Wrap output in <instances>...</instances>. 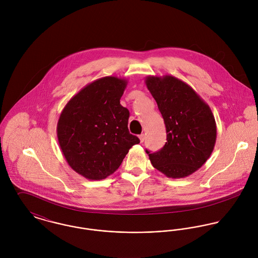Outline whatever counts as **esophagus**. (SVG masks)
Instances as JSON below:
<instances>
[{
    "label": "esophagus",
    "instance_id": "esophagus-1",
    "mask_svg": "<svg viewBox=\"0 0 258 258\" xmlns=\"http://www.w3.org/2000/svg\"><path fill=\"white\" fill-rule=\"evenodd\" d=\"M139 139H140V142H141V143L144 142V140H145V135H144V134L139 135Z\"/></svg>",
    "mask_w": 258,
    "mask_h": 258
}]
</instances>
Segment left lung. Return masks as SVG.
<instances>
[{
	"instance_id": "left-lung-1",
	"label": "left lung",
	"mask_w": 258,
	"mask_h": 258,
	"mask_svg": "<svg viewBox=\"0 0 258 258\" xmlns=\"http://www.w3.org/2000/svg\"><path fill=\"white\" fill-rule=\"evenodd\" d=\"M148 90L157 102L167 131L159 152L146 150L151 164L168 178H185L198 171L212 155L217 124L210 106L183 80L149 75Z\"/></svg>"
}]
</instances>
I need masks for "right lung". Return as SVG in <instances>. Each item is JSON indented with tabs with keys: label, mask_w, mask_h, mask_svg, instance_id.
Returning a JSON list of instances; mask_svg holds the SVG:
<instances>
[{
	"label": "right lung",
	"mask_w": 258,
	"mask_h": 258,
	"mask_svg": "<svg viewBox=\"0 0 258 258\" xmlns=\"http://www.w3.org/2000/svg\"><path fill=\"white\" fill-rule=\"evenodd\" d=\"M127 83L117 76L96 79L60 113L56 127L59 147L70 167L87 180L112 175L129 149L140 143L129 133V110L120 104Z\"/></svg>",
	"instance_id": "add662e5"
}]
</instances>
